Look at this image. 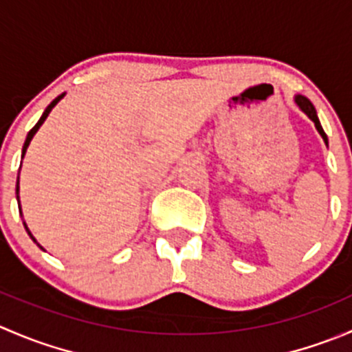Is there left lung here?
<instances>
[{
    "instance_id": "8db88e82",
    "label": "left lung",
    "mask_w": 352,
    "mask_h": 352,
    "mask_svg": "<svg viewBox=\"0 0 352 352\" xmlns=\"http://www.w3.org/2000/svg\"><path fill=\"white\" fill-rule=\"evenodd\" d=\"M294 104L298 105V109L301 110V112H305L308 116V119L311 120V122L315 124V127H317L318 134L322 136V140H324V143L329 146V140H327V134H325L324 127H322L320 120H318V116H317V110H315L314 104H311L310 100H308L307 97H303V95H294Z\"/></svg>"
}]
</instances>
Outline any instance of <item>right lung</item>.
<instances>
[{
  "label": "right lung",
  "instance_id": "add662e5",
  "mask_svg": "<svg viewBox=\"0 0 352 352\" xmlns=\"http://www.w3.org/2000/svg\"><path fill=\"white\" fill-rule=\"evenodd\" d=\"M65 95H66V94H61V95H59V97H56L54 100H52L51 104H49L47 107H45L44 113H42V116H41V119H38V122L35 124V126L32 127L30 131H28V134H27V140H25V143H23V148H22V158H23V156H25V153H27V148H28V144H30L32 138H34V136H35V133H37V131L41 129V126H42V124H44V120L47 119V116H49V113H51V110L54 109L56 105H58V102L61 100V98L65 97ZM20 168H22V165H20ZM19 179H20V177H16V201H19V199H20V196H19V192H20V180H19ZM20 214H22V208H20ZM23 226H25V230H27V233H28V235H30V239L34 240L35 243H37V240L34 239V235H32V233H30V230H28L27 223H25V221H23ZM37 245H38V243H37ZM38 247H41V245H38ZM41 248H42V247H41ZM42 250H44V248H42Z\"/></svg>",
  "mask_w": 352,
  "mask_h": 352
}]
</instances>
